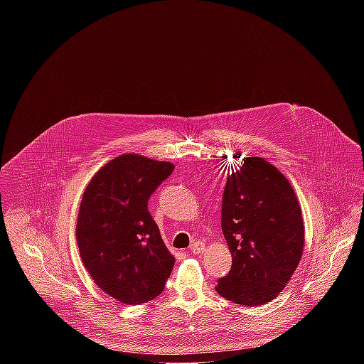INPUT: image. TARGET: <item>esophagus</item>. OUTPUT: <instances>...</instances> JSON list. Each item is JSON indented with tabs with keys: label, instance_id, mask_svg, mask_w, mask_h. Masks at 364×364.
Returning a JSON list of instances; mask_svg holds the SVG:
<instances>
[{
	"label": "esophagus",
	"instance_id": "34e87169",
	"mask_svg": "<svg viewBox=\"0 0 364 364\" xmlns=\"http://www.w3.org/2000/svg\"><path fill=\"white\" fill-rule=\"evenodd\" d=\"M190 249H191V252H193L194 255H198V253H203V252L205 250V246H204V243H201V242H194V243H191Z\"/></svg>",
	"mask_w": 364,
	"mask_h": 364
}]
</instances>
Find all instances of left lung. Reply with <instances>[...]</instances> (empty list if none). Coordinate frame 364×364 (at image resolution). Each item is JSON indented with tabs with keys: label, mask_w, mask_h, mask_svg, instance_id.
<instances>
[{
	"label": "left lung",
	"mask_w": 364,
	"mask_h": 364,
	"mask_svg": "<svg viewBox=\"0 0 364 364\" xmlns=\"http://www.w3.org/2000/svg\"><path fill=\"white\" fill-rule=\"evenodd\" d=\"M222 230L232 269L218 281V294L246 306L277 298L294 275L305 243L299 201L288 178L261 157L243 159L228 177Z\"/></svg>",
	"instance_id": "obj_1"
}]
</instances>
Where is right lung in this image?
I'll return each instance as SVG.
<instances>
[{"mask_svg": "<svg viewBox=\"0 0 364 364\" xmlns=\"http://www.w3.org/2000/svg\"><path fill=\"white\" fill-rule=\"evenodd\" d=\"M174 164L124 154L103 166L85 188L76 225L82 262L93 282L128 305L157 298L174 256L148 212V198Z\"/></svg>", "mask_w": 364, "mask_h": 364, "instance_id": "add662e5", "label": "right lung"}]
</instances>
